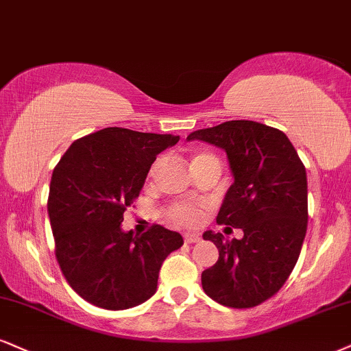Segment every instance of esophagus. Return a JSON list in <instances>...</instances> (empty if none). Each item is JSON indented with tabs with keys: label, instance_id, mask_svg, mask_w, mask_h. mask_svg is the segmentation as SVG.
Listing matches in <instances>:
<instances>
[{
	"label": "esophagus",
	"instance_id": "34e87169",
	"mask_svg": "<svg viewBox=\"0 0 351 351\" xmlns=\"http://www.w3.org/2000/svg\"><path fill=\"white\" fill-rule=\"evenodd\" d=\"M184 241L187 242V244H192V242H198V241H200V234H195V232H185Z\"/></svg>",
	"mask_w": 351,
	"mask_h": 351
}]
</instances>
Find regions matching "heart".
Returning a JSON list of instances; mask_svg holds the SVG:
<instances>
[{
	"label": "heart",
	"mask_w": 351,
	"mask_h": 351,
	"mask_svg": "<svg viewBox=\"0 0 351 351\" xmlns=\"http://www.w3.org/2000/svg\"><path fill=\"white\" fill-rule=\"evenodd\" d=\"M206 156H213V154H210V153L193 154L192 164L200 161V159H203V158H206ZM167 216L174 223L185 224V226H192V224H197L202 219L203 206L198 205V203H192V202H176L167 208Z\"/></svg>",
	"instance_id": "heart-1"
}]
</instances>
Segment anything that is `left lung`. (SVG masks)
Masks as SVG:
<instances>
[{
	"label": "left lung",
	"mask_w": 351,
	"mask_h": 351,
	"mask_svg": "<svg viewBox=\"0 0 351 351\" xmlns=\"http://www.w3.org/2000/svg\"><path fill=\"white\" fill-rule=\"evenodd\" d=\"M226 151L234 184L216 223L241 228L242 239L206 231L219 257L202 274L203 291L219 304L247 309L280 291L291 275L308 229V179L295 146L278 128L231 120L192 132Z\"/></svg>",
	"instance_id": "8db88e82"
}]
</instances>
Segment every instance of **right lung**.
Here are the masks:
<instances>
[{"instance_id": "obj_1", "label": "right lung", "mask_w": 351, "mask_h": 351, "mask_svg": "<svg viewBox=\"0 0 351 351\" xmlns=\"http://www.w3.org/2000/svg\"><path fill=\"white\" fill-rule=\"evenodd\" d=\"M179 136L110 127L76 140L50 180L55 257L70 287L90 304L120 311L156 293L162 262L182 236L153 224L123 232V213L140 195L156 156Z\"/></svg>"}]
</instances>
